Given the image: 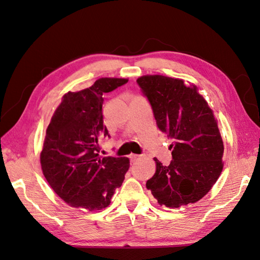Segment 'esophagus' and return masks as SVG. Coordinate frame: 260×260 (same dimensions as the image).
Masks as SVG:
<instances>
[{
	"label": "esophagus",
	"instance_id": "34e87169",
	"mask_svg": "<svg viewBox=\"0 0 260 260\" xmlns=\"http://www.w3.org/2000/svg\"><path fill=\"white\" fill-rule=\"evenodd\" d=\"M129 157H130V161H131V163H135V162H137L138 160H140V159H141V156H140V155H136V154H131Z\"/></svg>",
	"mask_w": 260,
	"mask_h": 260
}]
</instances>
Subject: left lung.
I'll use <instances>...</instances> for the list:
<instances>
[{"label": "left lung", "instance_id": "obj_1", "mask_svg": "<svg viewBox=\"0 0 260 260\" xmlns=\"http://www.w3.org/2000/svg\"><path fill=\"white\" fill-rule=\"evenodd\" d=\"M137 84L151 105L156 125L172 143L169 166L154 157L147 188L159 204L178 208L208 193L223 170L224 144L217 119L196 86L166 76H142Z\"/></svg>", "mask_w": 260, "mask_h": 260}]
</instances>
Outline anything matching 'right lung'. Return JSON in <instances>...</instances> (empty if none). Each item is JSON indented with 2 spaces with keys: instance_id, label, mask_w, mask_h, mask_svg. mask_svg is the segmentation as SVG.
<instances>
[{
  "instance_id": "right-lung-1",
  "label": "right lung",
  "mask_w": 260,
  "mask_h": 260,
  "mask_svg": "<svg viewBox=\"0 0 260 260\" xmlns=\"http://www.w3.org/2000/svg\"><path fill=\"white\" fill-rule=\"evenodd\" d=\"M126 82L100 78L87 89L69 91L50 120L41 152L42 170L50 187L69 205L101 210L122 184L129 159L101 156L99 139L110 138L104 124L103 94Z\"/></svg>"
}]
</instances>
